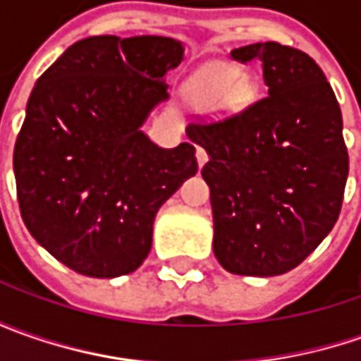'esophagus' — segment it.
Instances as JSON below:
<instances>
[{
    "label": "esophagus",
    "mask_w": 361,
    "mask_h": 361,
    "mask_svg": "<svg viewBox=\"0 0 361 361\" xmlns=\"http://www.w3.org/2000/svg\"><path fill=\"white\" fill-rule=\"evenodd\" d=\"M209 160V154H207V150L202 148V146H197V162H199V166H204V162Z\"/></svg>",
    "instance_id": "1"
}]
</instances>
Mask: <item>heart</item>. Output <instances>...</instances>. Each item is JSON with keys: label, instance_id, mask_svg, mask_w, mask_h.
Masks as SVG:
<instances>
[{"label": "heart", "instance_id": "heart-1", "mask_svg": "<svg viewBox=\"0 0 361 361\" xmlns=\"http://www.w3.org/2000/svg\"><path fill=\"white\" fill-rule=\"evenodd\" d=\"M235 76L229 74V72H221V74H215L211 76L204 86H202V96L209 104H216L219 100H223L227 94H229L233 88H235Z\"/></svg>", "mask_w": 361, "mask_h": 361}]
</instances>
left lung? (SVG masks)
<instances>
[{
  "label": "left lung",
  "instance_id": "1",
  "mask_svg": "<svg viewBox=\"0 0 361 361\" xmlns=\"http://www.w3.org/2000/svg\"><path fill=\"white\" fill-rule=\"evenodd\" d=\"M259 62L267 96L221 120L190 124L209 162L213 251L235 275L287 273L340 216L350 160L336 94L301 49L259 42L231 51Z\"/></svg>",
  "mask_w": 361,
  "mask_h": 361
}]
</instances>
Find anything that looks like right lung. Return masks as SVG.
I'll return each mask as SVG.
<instances>
[{
  "label": "right lung",
  "mask_w": 361,
  "mask_h": 361,
  "mask_svg": "<svg viewBox=\"0 0 361 361\" xmlns=\"http://www.w3.org/2000/svg\"><path fill=\"white\" fill-rule=\"evenodd\" d=\"M183 60L185 46L173 37L94 35L35 82L13 148L21 219L80 275L138 269L159 209L197 174L195 145L160 148L142 132Z\"/></svg>",
  "instance_id": "1"
}]
</instances>
